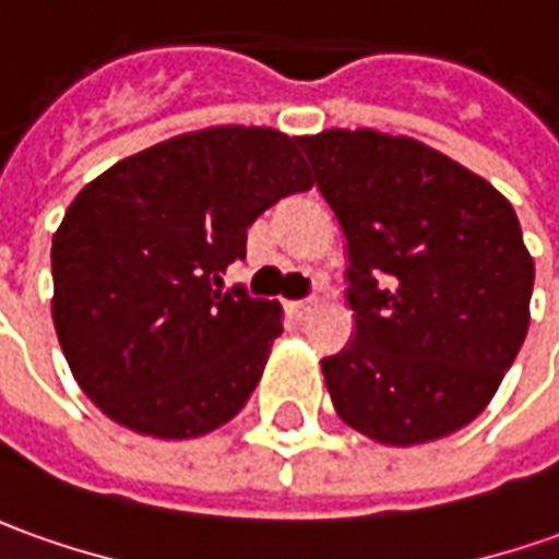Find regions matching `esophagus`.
<instances>
[{"label":"esophagus","mask_w":559,"mask_h":559,"mask_svg":"<svg viewBox=\"0 0 559 559\" xmlns=\"http://www.w3.org/2000/svg\"><path fill=\"white\" fill-rule=\"evenodd\" d=\"M311 306H314L311 299H299V302H287V311H290L294 318H302V314H309Z\"/></svg>","instance_id":"obj_1"}]
</instances>
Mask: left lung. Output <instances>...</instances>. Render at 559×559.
I'll use <instances>...</instances> for the list:
<instances>
[{
  "label": "left lung",
  "mask_w": 559,
  "mask_h": 559,
  "mask_svg": "<svg viewBox=\"0 0 559 559\" xmlns=\"http://www.w3.org/2000/svg\"><path fill=\"white\" fill-rule=\"evenodd\" d=\"M348 241L355 340L321 360L345 425L385 447L447 438L499 391L535 265L511 201L413 136H299Z\"/></svg>",
  "instance_id": "8db88e82"
}]
</instances>
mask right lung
Listing matches in <instances>:
<instances>
[{
  "label": "right lung",
  "instance_id": "obj_1",
  "mask_svg": "<svg viewBox=\"0 0 559 559\" xmlns=\"http://www.w3.org/2000/svg\"><path fill=\"white\" fill-rule=\"evenodd\" d=\"M299 136L216 124L116 162L67 207L51 245V318L79 389L112 423L201 438L248 404L281 306L219 290L248 229L311 189Z\"/></svg>",
  "mask_w": 559,
  "mask_h": 559
}]
</instances>
